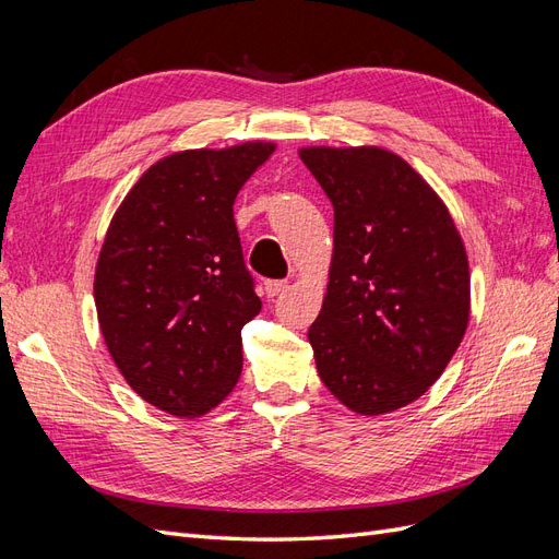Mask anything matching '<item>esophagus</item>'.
<instances>
[{"label": "esophagus", "instance_id": "esophagus-1", "mask_svg": "<svg viewBox=\"0 0 559 559\" xmlns=\"http://www.w3.org/2000/svg\"><path fill=\"white\" fill-rule=\"evenodd\" d=\"M286 286H289V284H286V282H280V280H270V282H265L263 289H265V296H267V298H275V296H280V294L286 289Z\"/></svg>", "mask_w": 559, "mask_h": 559}]
</instances>
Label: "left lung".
<instances>
[{"label": "left lung", "instance_id": "left-lung-1", "mask_svg": "<svg viewBox=\"0 0 559 559\" xmlns=\"http://www.w3.org/2000/svg\"><path fill=\"white\" fill-rule=\"evenodd\" d=\"M333 205V257L308 331L317 373L359 415L417 401L468 326V257L445 202L382 146H302Z\"/></svg>", "mask_w": 559, "mask_h": 559}]
</instances>
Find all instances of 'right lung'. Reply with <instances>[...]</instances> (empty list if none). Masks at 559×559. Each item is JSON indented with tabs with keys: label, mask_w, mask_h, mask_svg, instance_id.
<instances>
[{
	"label": "right lung",
	"mask_w": 559,
	"mask_h": 559,
	"mask_svg": "<svg viewBox=\"0 0 559 559\" xmlns=\"http://www.w3.org/2000/svg\"><path fill=\"white\" fill-rule=\"evenodd\" d=\"M275 146L177 151L111 216L93 282L99 331L126 382L158 411L200 417L240 380V333L261 298L233 205Z\"/></svg>",
	"instance_id": "add662e5"
}]
</instances>
